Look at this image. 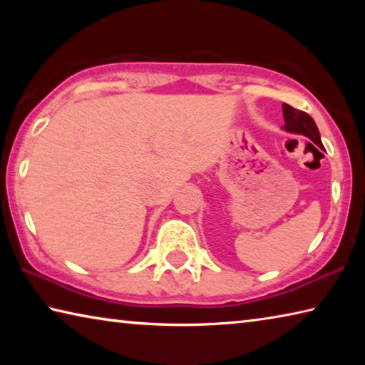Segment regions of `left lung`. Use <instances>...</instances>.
<instances>
[{
  "mask_svg": "<svg viewBox=\"0 0 365 365\" xmlns=\"http://www.w3.org/2000/svg\"><path fill=\"white\" fill-rule=\"evenodd\" d=\"M282 109H283V119H285V125H283V128H285L287 132L304 135V137L311 138L314 143L322 148L319 128L311 115L307 113H302L299 109H294L285 103H283Z\"/></svg>",
  "mask_w": 365,
  "mask_h": 365,
  "instance_id": "1",
  "label": "left lung"
}]
</instances>
